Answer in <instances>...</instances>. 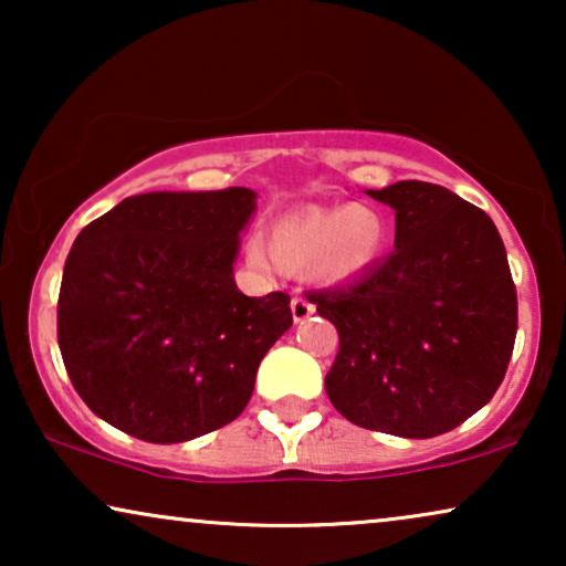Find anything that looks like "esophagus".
Here are the masks:
<instances>
[{
  "mask_svg": "<svg viewBox=\"0 0 566 566\" xmlns=\"http://www.w3.org/2000/svg\"><path fill=\"white\" fill-rule=\"evenodd\" d=\"M291 312H293V319L304 322V319H308V316L314 314V304L308 298L301 296V293H296V296L291 298Z\"/></svg>",
  "mask_w": 566,
  "mask_h": 566,
  "instance_id": "esophagus-1",
  "label": "esophagus"
}]
</instances>
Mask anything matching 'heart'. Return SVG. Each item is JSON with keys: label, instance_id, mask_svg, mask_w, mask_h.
Listing matches in <instances>:
<instances>
[{"label": "heart", "instance_id": "heart-1", "mask_svg": "<svg viewBox=\"0 0 566 566\" xmlns=\"http://www.w3.org/2000/svg\"><path fill=\"white\" fill-rule=\"evenodd\" d=\"M386 227L376 208L312 206L283 216L265 239L250 242V262L270 270L275 262L304 268L316 283L339 285L353 281L374 265L384 250Z\"/></svg>", "mask_w": 566, "mask_h": 566}]
</instances>
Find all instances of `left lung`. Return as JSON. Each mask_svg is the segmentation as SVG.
Listing matches in <instances>:
<instances>
[{"label":"left lung","mask_w":566,"mask_h":566,"mask_svg":"<svg viewBox=\"0 0 566 566\" xmlns=\"http://www.w3.org/2000/svg\"><path fill=\"white\" fill-rule=\"evenodd\" d=\"M368 196L397 211L394 252L350 285L306 293L339 335L327 397L358 428L443 436L494 397L513 355L505 244L443 185L401 180Z\"/></svg>","instance_id":"left-lung-1"}]
</instances>
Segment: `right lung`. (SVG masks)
Instances as JSON below:
<instances>
[{
    "label": "right lung",
    "instance_id": "obj_1",
    "mask_svg": "<svg viewBox=\"0 0 566 566\" xmlns=\"http://www.w3.org/2000/svg\"><path fill=\"white\" fill-rule=\"evenodd\" d=\"M254 192H146L87 223L59 291V347L92 412L146 443H182L244 412L291 296L234 283Z\"/></svg>",
    "mask_w": 566,
    "mask_h": 566
}]
</instances>
